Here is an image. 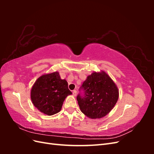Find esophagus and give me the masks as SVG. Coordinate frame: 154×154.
Listing matches in <instances>:
<instances>
[{
  "instance_id": "esophagus-1",
  "label": "esophagus",
  "mask_w": 154,
  "mask_h": 154,
  "mask_svg": "<svg viewBox=\"0 0 154 154\" xmlns=\"http://www.w3.org/2000/svg\"><path fill=\"white\" fill-rule=\"evenodd\" d=\"M72 94H73L74 96H76V94H77V91H76V90H74V91H72Z\"/></svg>"
}]
</instances>
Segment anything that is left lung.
Returning a JSON list of instances; mask_svg holds the SVG:
<instances>
[{"label":"left lung","mask_w":154,"mask_h":154,"mask_svg":"<svg viewBox=\"0 0 154 154\" xmlns=\"http://www.w3.org/2000/svg\"><path fill=\"white\" fill-rule=\"evenodd\" d=\"M77 101L82 112L91 119L101 118L117 103L119 91L104 71L92 72L80 88Z\"/></svg>","instance_id":"left-lung-1"}]
</instances>
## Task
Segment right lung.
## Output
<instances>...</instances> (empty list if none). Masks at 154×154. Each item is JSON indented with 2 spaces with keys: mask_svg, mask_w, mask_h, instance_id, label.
<instances>
[{
  "mask_svg": "<svg viewBox=\"0 0 154 154\" xmlns=\"http://www.w3.org/2000/svg\"><path fill=\"white\" fill-rule=\"evenodd\" d=\"M71 94L67 81L54 72L37 79L31 88V98L36 108L51 116L59 112L66 97Z\"/></svg>",
  "mask_w": 154,
  "mask_h": 154,
  "instance_id": "obj_1",
  "label": "right lung"
}]
</instances>
